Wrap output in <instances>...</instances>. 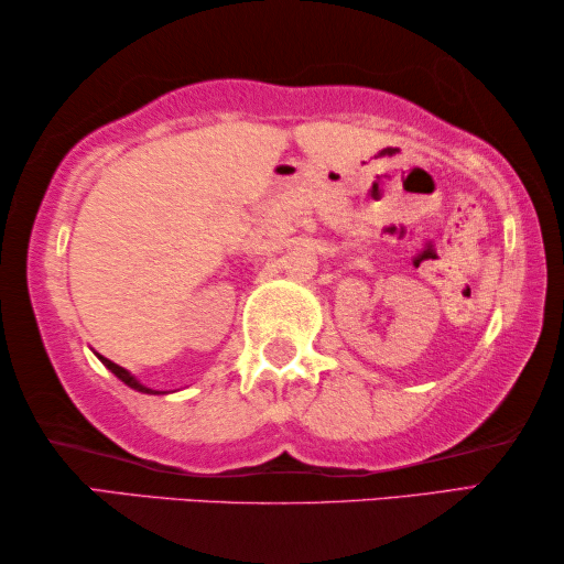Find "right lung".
<instances>
[{"instance_id":"obj_1","label":"right lung","mask_w":564,"mask_h":564,"mask_svg":"<svg viewBox=\"0 0 564 564\" xmlns=\"http://www.w3.org/2000/svg\"><path fill=\"white\" fill-rule=\"evenodd\" d=\"M97 357H99V354H97ZM99 359H102V365H105L107 369H110V372H112L115 377H118V380H122V382H126V384H128V388H133V390H138V392H153L151 388H145V384H141V382H138V380H135V377L128 372V369H122L120 365H115V361H110V359H105V357H99Z\"/></svg>"}]
</instances>
